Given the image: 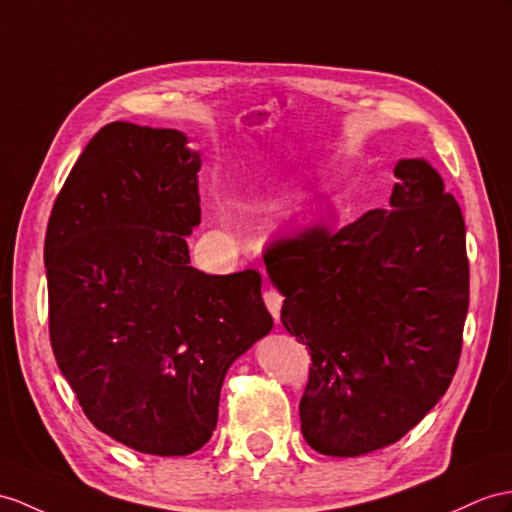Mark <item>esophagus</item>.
<instances>
[{
  "mask_svg": "<svg viewBox=\"0 0 512 512\" xmlns=\"http://www.w3.org/2000/svg\"><path fill=\"white\" fill-rule=\"evenodd\" d=\"M263 297H265V304H267V308H269L271 317L276 319V321H280V310H282V295H280L276 289H267V291L263 293Z\"/></svg>",
  "mask_w": 512,
  "mask_h": 512,
  "instance_id": "34e87169",
  "label": "esophagus"
}]
</instances>
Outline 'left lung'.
I'll use <instances>...</instances> for the list:
<instances>
[{
	"mask_svg": "<svg viewBox=\"0 0 512 512\" xmlns=\"http://www.w3.org/2000/svg\"><path fill=\"white\" fill-rule=\"evenodd\" d=\"M389 208L267 249L280 319L313 367L299 402L306 443L360 456L400 441L450 386L469 308L465 219L423 158L395 165Z\"/></svg>",
	"mask_w": 512,
	"mask_h": 512,
	"instance_id": "8db88e82",
	"label": "left lung"
}]
</instances>
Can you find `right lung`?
Masks as SVG:
<instances>
[{"instance_id":"right-lung-1","label":"right lung","mask_w":512,"mask_h":512,"mask_svg":"<svg viewBox=\"0 0 512 512\" xmlns=\"http://www.w3.org/2000/svg\"><path fill=\"white\" fill-rule=\"evenodd\" d=\"M178 130L115 121L84 147L45 234L49 339L97 430L186 456L217 426L230 365L271 332L260 273L191 267L197 152Z\"/></svg>"}]
</instances>
